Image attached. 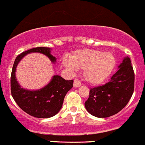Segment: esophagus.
Here are the masks:
<instances>
[{
  "instance_id": "1",
  "label": "esophagus",
  "mask_w": 145,
  "mask_h": 145,
  "mask_svg": "<svg viewBox=\"0 0 145 145\" xmlns=\"http://www.w3.org/2000/svg\"><path fill=\"white\" fill-rule=\"evenodd\" d=\"M81 82H80V80H77V79H75L74 81V87L75 88H78L80 86H81Z\"/></svg>"
}]
</instances>
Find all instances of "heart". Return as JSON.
I'll list each match as a JSON object with an SVG mask.
<instances>
[{"label": "heart", "mask_w": 145, "mask_h": 145, "mask_svg": "<svg viewBox=\"0 0 145 145\" xmlns=\"http://www.w3.org/2000/svg\"><path fill=\"white\" fill-rule=\"evenodd\" d=\"M116 57L110 52L90 48L76 50L69 59H63V65L70 71L84 69L83 76L88 82L98 85L110 76L116 65Z\"/></svg>", "instance_id": "heart-1"}]
</instances>
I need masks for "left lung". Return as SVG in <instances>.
I'll use <instances>...</instances> for the list:
<instances>
[{"instance_id":"8db88e82","label":"left lung","mask_w":145,"mask_h":145,"mask_svg":"<svg viewBox=\"0 0 145 145\" xmlns=\"http://www.w3.org/2000/svg\"><path fill=\"white\" fill-rule=\"evenodd\" d=\"M134 71L128 57H124L119 70L103 86L91 88L85 107L91 115L106 118L123 109L134 90Z\"/></svg>"}]
</instances>
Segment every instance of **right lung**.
I'll use <instances>...</instances> for the list:
<instances>
[{
	"instance_id": "1",
	"label": "right lung",
	"mask_w": 145,
	"mask_h": 145,
	"mask_svg": "<svg viewBox=\"0 0 145 145\" xmlns=\"http://www.w3.org/2000/svg\"><path fill=\"white\" fill-rule=\"evenodd\" d=\"M38 52L45 54L52 63L56 57L51 54V48L37 47L23 52L14 60L11 74V93L18 105L26 114L37 118L54 116L60 110L67 92L72 88L74 80H65L59 75H54L48 85L36 91L24 89L19 85L15 76L16 68L24 56Z\"/></svg>"
}]
</instances>
